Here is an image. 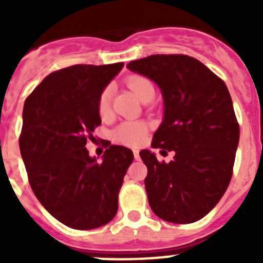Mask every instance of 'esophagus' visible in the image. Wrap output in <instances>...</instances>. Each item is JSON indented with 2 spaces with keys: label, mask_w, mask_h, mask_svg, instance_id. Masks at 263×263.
Instances as JSON below:
<instances>
[{
  "label": "esophagus",
  "mask_w": 263,
  "mask_h": 263,
  "mask_svg": "<svg viewBox=\"0 0 263 263\" xmlns=\"http://www.w3.org/2000/svg\"><path fill=\"white\" fill-rule=\"evenodd\" d=\"M133 154H134V158H136V159L138 160L139 159V150H138V148H134Z\"/></svg>",
  "instance_id": "1"
}]
</instances>
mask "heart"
<instances>
[{"label": "heart", "instance_id": "obj_1", "mask_svg": "<svg viewBox=\"0 0 263 263\" xmlns=\"http://www.w3.org/2000/svg\"><path fill=\"white\" fill-rule=\"evenodd\" d=\"M127 87L130 90L136 95L137 97H141L150 89H154L153 84L147 79L142 76H132L127 79ZM110 101H111V89L105 88L101 92L99 99V111L101 116H106L110 110ZM146 134V126L142 122L137 121H126L124 124H121L117 129L115 130V138L125 145H138Z\"/></svg>", "mask_w": 263, "mask_h": 263}]
</instances>
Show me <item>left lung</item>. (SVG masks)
<instances>
[{"instance_id":"obj_1","label":"left lung","mask_w":263,"mask_h":263,"mask_svg":"<svg viewBox=\"0 0 263 263\" xmlns=\"http://www.w3.org/2000/svg\"><path fill=\"white\" fill-rule=\"evenodd\" d=\"M126 67L159 87L163 120L152 146L175 153L164 163L150 150L139 152L150 208L164 221H197L215 208L232 178L240 127L229 90L187 55H152Z\"/></svg>"}]
</instances>
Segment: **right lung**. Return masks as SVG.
<instances>
[{"instance_id":"1","label":"right lung","mask_w":263,"mask_h":263,"mask_svg":"<svg viewBox=\"0 0 263 263\" xmlns=\"http://www.w3.org/2000/svg\"><path fill=\"white\" fill-rule=\"evenodd\" d=\"M124 63L78 64L46 76L25 101L20 148L31 190L58 221L88 231L117 213L118 192L133 152L108 145L90 157L87 139L101 124L100 95Z\"/></svg>"}]
</instances>
